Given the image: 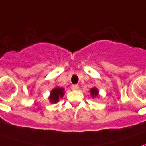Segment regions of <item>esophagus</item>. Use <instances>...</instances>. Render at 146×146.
<instances>
[{"mask_svg": "<svg viewBox=\"0 0 146 146\" xmlns=\"http://www.w3.org/2000/svg\"><path fill=\"white\" fill-rule=\"evenodd\" d=\"M71 89H72V90H79V86L78 85H73L71 86Z\"/></svg>", "mask_w": 146, "mask_h": 146, "instance_id": "obj_1", "label": "esophagus"}]
</instances>
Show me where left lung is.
<instances>
[{"mask_svg": "<svg viewBox=\"0 0 146 146\" xmlns=\"http://www.w3.org/2000/svg\"><path fill=\"white\" fill-rule=\"evenodd\" d=\"M90 94H91V96L92 97H94V98H95V97H98V90L97 88H93V89H91L90 90Z\"/></svg>", "mask_w": 146, "mask_h": 146, "instance_id": "8db88e82", "label": "left lung"}]
</instances>
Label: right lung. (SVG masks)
Returning <instances> with one entry per match:
<instances>
[{"label":"right lung","instance_id":"add662e5","mask_svg":"<svg viewBox=\"0 0 146 146\" xmlns=\"http://www.w3.org/2000/svg\"><path fill=\"white\" fill-rule=\"evenodd\" d=\"M64 89L60 88V87H56L55 89L51 91L50 96H49V101L51 103H56L59 101V99L64 96Z\"/></svg>","mask_w":146,"mask_h":146}]
</instances>
